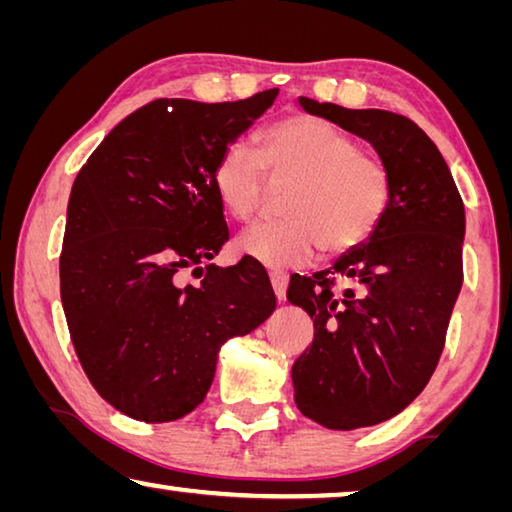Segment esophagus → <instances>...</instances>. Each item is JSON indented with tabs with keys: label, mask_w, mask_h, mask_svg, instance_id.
<instances>
[{
	"label": "esophagus",
	"mask_w": 512,
	"mask_h": 512,
	"mask_svg": "<svg viewBox=\"0 0 512 512\" xmlns=\"http://www.w3.org/2000/svg\"><path fill=\"white\" fill-rule=\"evenodd\" d=\"M287 282H289V275L285 271H271V285L275 289V296L280 300H285L287 296Z\"/></svg>",
	"instance_id": "esophagus-1"
}]
</instances>
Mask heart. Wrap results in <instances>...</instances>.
Listing matches in <instances>:
<instances>
[{
  "instance_id": "b5f03b06",
  "label": "heart",
  "mask_w": 512,
  "mask_h": 512,
  "mask_svg": "<svg viewBox=\"0 0 512 512\" xmlns=\"http://www.w3.org/2000/svg\"><path fill=\"white\" fill-rule=\"evenodd\" d=\"M259 152L232 143L218 154L212 180L223 207L250 221L262 207L266 173L294 180L278 221L257 223L239 250L266 266H296L316 248L342 255L367 241L392 202V170L337 125L314 116L275 120L257 136Z\"/></svg>"
}]
</instances>
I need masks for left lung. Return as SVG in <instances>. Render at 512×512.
<instances>
[{
  "label": "left lung",
  "mask_w": 512,
  "mask_h": 512,
  "mask_svg": "<svg viewBox=\"0 0 512 512\" xmlns=\"http://www.w3.org/2000/svg\"><path fill=\"white\" fill-rule=\"evenodd\" d=\"M300 107L367 139L392 170V202L367 243L312 278L291 275L287 298L314 321L291 367L298 410L351 431L399 415L428 385L462 287L465 205L437 145L401 113Z\"/></svg>",
  "instance_id": "1"
}]
</instances>
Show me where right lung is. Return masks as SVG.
I'll return each instance as SVG.
<instances>
[{
  "mask_svg": "<svg viewBox=\"0 0 512 512\" xmlns=\"http://www.w3.org/2000/svg\"><path fill=\"white\" fill-rule=\"evenodd\" d=\"M275 97H161L113 127L72 184L63 312L81 369L127 417L161 424L196 410L218 348L275 310L269 273L250 257L200 266L230 239L212 180L218 154ZM186 270L198 286L183 282Z\"/></svg>",
  "mask_w": 512,
  "mask_h": 512,
  "instance_id": "add662e5",
  "label": "right lung"
}]
</instances>
